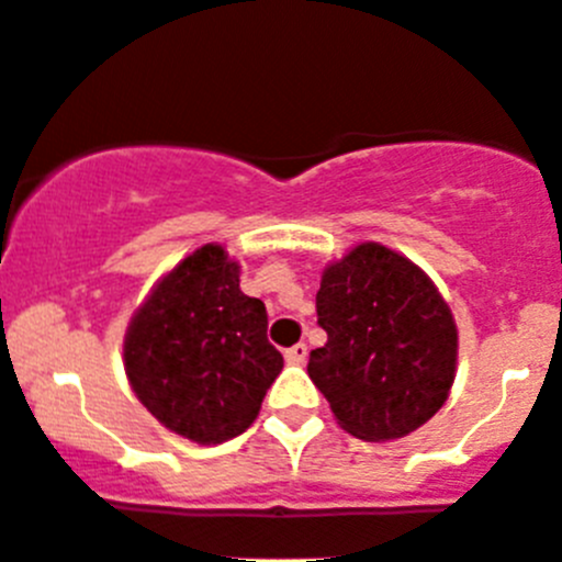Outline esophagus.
I'll use <instances>...</instances> for the list:
<instances>
[{"label": "esophagus", "mask_w": 562, "mask_h": 562, "mask_svg": "<svg viewBox=\"0 0 562 562\" xmlns=\"http://www.w3.org/2000/svg\"><path fill=\"white\" fill-rule=\"evenodd\" d=\"M307 358V344L300 341V344H293V347H288L285 350V361L288 363H305Z\"/></svg>", "instance_id": "34e87169"}]
</instances>
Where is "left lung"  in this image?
I'll use <instances>...</instances> for the list:
<instances>
[{
  "label": "left lung",
  "instance_id": "1",
  "mask_svg": "<svg viewBox=\"0 0 562 562\" xmlns=\"http://www.w3.org/2000/svg\"><path fill=\"white\" fill-rule=\"evenodd\" d=\"M327 344L307 375L338 426L363 442L417 431L448 401L457 375V325L437 285L408 257L361 244L330 262L316 293Z\"/></svg>",
  "mask_w": 562,
  "mask_h": 562
}]
</instances>
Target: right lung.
Returning <instances> with one entry per match:
<instances>
[{"mask_svg": "<svg viewBox=\"0 0 562 562\" xmlns=\"http://www.w3.org/2000/svg\"><path fill=\"white\" fill-rule=\"evenodd\" d=\"M269 313L240 291V266L206 244L161 277L131 318L125 375L139 403L179 437L218 445L244 434L282 372Z\"/></svg>", "mask_w": 562, "mask_h": 562, "instance_id": "1", "label": "right lung"}]
</instances>
